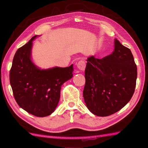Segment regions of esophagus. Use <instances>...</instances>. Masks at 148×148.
<instances>
[{
  "label": "esophagus",
  "instance_id": "1",
  "mask_svg": "<svg viewBox=\"0 0 148 148\" xmlns=\"http://www.w3.org/2000/svg\"><path fill=\"white\" fill-rule=\"evenodd\" d=\"M77 67L80 70H82V71L84 70L85 68H86V62H85V61L83 60H79L77 64Z\"/></svg>",
  "mask_w": 148,
  "mask_h": 148
}]
</instances>
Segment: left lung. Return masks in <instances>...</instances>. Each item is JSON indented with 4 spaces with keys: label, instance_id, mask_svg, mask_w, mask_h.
I'll return each instance as SVG.
<instances>
[{
    "label": "left lung",
    "instance_id": "left-lung-1",
    "mask_svg": "<svg viewBox=\"0 0 148 148\" xmlns=\"http://www.w3.org/2000/svg\"><path fill=\"white\" fill-rule=\"evenodd\" d=\"M83 97L88 109L97 116L117 112L130 101L135 92L137 67L131 51L115 39L111 54L87 59Z\"/></svg>",
    "mask_w": 148,
    "mask_h": 148
}]
</instances>
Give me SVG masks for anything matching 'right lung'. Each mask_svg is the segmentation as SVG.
<instances>
[{
    "instance_id": "1",
    "label": "right lung",
    "mask_w": 148,
    "mask_h": 148,
    "mask_svg": "<svg viewBox=\"0 0 148 148\" xmlns=\"http://www.w3.org/2000/svg\"><path fill=\"white\" fill-rule=\"evenodd\" d=\"M34 36L16 51L10 70L15 99L27 112L39 117L51 115L60 100L62 85L73 77V65L40 70L31 60Z\"/></svg>"
}]
</instances>
